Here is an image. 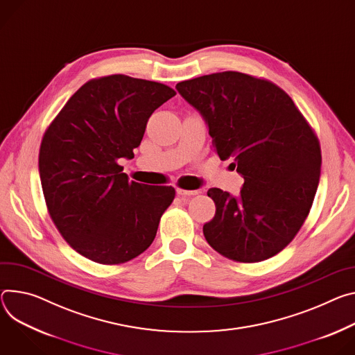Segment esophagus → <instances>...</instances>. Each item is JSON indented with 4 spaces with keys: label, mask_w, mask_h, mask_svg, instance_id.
<instances>
[{
    "label": "esophagus",
    "mask_w": 355,
    "mask_h": 355,
    "mask_svg": "<svg viewBox=\"0 0 355 355\" xmlns=\"http://www.w3.org/2000/svg\"><path fill=\"white\" fill-rule=\"evenodd\" d=\"M198 189H182V188H177V194L180 197H192L198 194Z\"/></svg>",
    "instance_id": "1"
}]
</instances>
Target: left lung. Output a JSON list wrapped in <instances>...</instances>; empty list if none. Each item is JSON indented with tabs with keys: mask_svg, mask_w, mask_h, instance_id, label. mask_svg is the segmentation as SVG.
I'll return each mask as SVG.
<instances>
[{
	"mask_svg": "<svg viewBox=\"0 0 355 355\" xmlns=\"http://www.w3.org/2000/svg\"><path fill=\"white\" fill-rule=\"evenodd\" d=\"M209 128L220 159L232 158L245 182L239 197L208 189L215 216L207 242L235 262H262L300 231L317 191L321 150L290 96L266 79L219 72L177 83Z\"/></svg>",
	"mask_w": 355,
	"mask_h": 355,
	"instance_id": "left-lung-1",
	"label": "left lung"
}]
</instances>
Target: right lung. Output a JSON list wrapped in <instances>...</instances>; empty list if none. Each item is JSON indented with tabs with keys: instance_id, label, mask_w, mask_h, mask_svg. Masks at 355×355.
Instances as JSON below:
<instances>
[{
	"instance_id": "add662e5",
	"label": "right lung",
	"mask_w": 355,
	"mask_h": 355,
	"mask_svg": "<svg viewBox=\"0 0 355 355\" xmlns=\"http://www.w3.org/2000/svg\"><path fill=\"white\" fill-rule=\"evenodd\" d=\"M175 96L167 85L110 75L86 82L46 128L40 177L48 212L71 248L102 265L135 259L154 241L175 189L128 181L155 109Z\"/></svg>"
}]
</instances>
